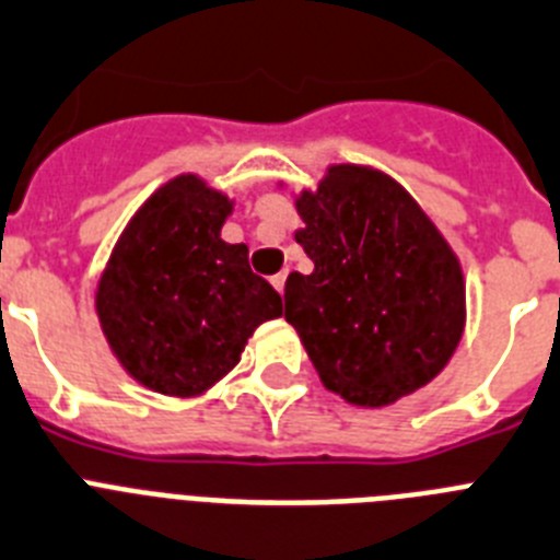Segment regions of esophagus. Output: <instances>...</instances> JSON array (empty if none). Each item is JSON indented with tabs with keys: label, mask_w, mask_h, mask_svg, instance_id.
Instances as JSON below:
<instances>
[{
	"label": "esophagus",
	"mask_w": 560,
	"mask_h": 560,
	"mask_svg": "<svg viewBox=\"0 0 560 560\" xmlns=\"http://www.w3.org/2000/svg\"><path fill=\"white\" fill-rule=\"evenodd\" d=\"M284 281H287V270H281V273H276L273 279H270V284H273L276 290H279V295L284 293Z\"/></svg>",
	"instance_id": "esophagus-1"
}]
</instances>
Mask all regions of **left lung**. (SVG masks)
I'll return each instance as SVG.
<instances>
[{"instance_id":"left-lung-1","label":"left lung","mask_w":560,"mask_h":560,"mask_svg":"<svg viewBox=\"0 0 560 560\" xmlns=\"http://www.w3.org/2000/svg\"><path fill=\"white\" fill-rule=\"evenodd\" d=\"M295 211V242L315 267L287 276L284 318L324 388L386 408L428 386L468 318L459 256L434 220L392 174L361 163L327 165Z\"/></svg>"}]
</instances>
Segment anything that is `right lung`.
<instances>
[{
    "instance_id": "add662e5",
    "label": "right lung",
    "mask_w": 560,
    "mask_h": 560,
    "mask_svg": "<svg viewBox=\"0 0 560 560\" xmlns=\"http://www.w3.org/2000/svg\"><path fill=\"white\" fill-rule=\"evenodd\" d=\"M233 199L199 174H177L126 222L95 287L115 361L165 397H199L240 363L281 295L222 240Z\"/></svg>"
}]
</instances>
